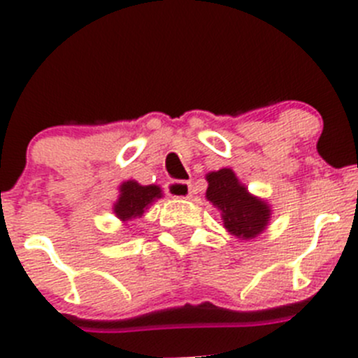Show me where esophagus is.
<instances>
[{
  "instance_id": "34e87169",
  "label": "esophagus",
  "mask_w": 358,
  "mask_h": 358,
  "mask_svg": "<svg viewBox=\"0 0 358 358\" xmlns=\"http://www.w3.org/2000/svg\"><path fill=\"white\" fill-rule=\"evenodd\" d=\"M166 194L169 197H176V199H187L192 194V185L183 180H169L166 183Z\"/></svg>"
}]
</instances>
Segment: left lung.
I'll list each match as a JSON object with an SVG mask.
<instances>
[{
    "label": "left lung",
    "mask_w": 358,
    "mask_h": 358,
    "mask_svg": "<svg viewBox=\"0 0 358 358\" xmlns=\"http://www.w3.org/2000/svg\"><path fill=\"white\" fill-rule=\"evenodd\" d=\"M206 197L222 211L223 225L239 239L256 237L266 227L270 218L268 206L249 196L232 169L223 168L209 173Z\"/></svg>",
    "instance_id": "8db88e82"
}]
</instances>
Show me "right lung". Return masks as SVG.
<instances>
[{
	"instance_id": "1",
	"label": "right lung",
	"mask_w": 358,
	"mask_h": 358,
	"mask_svg": "<svg viewBox=\"0 0 358 358\" xmlns=\"http://www.w3.org/2000/svg\"><path fill=\"white\" fill-rule=\"evenodd\" d=\"M161 197V189L156 185H138L136 182H124L121 185V196L114 206V213L121 220L140 218L147 206Z\"/></svg>"
}]
</instances>
